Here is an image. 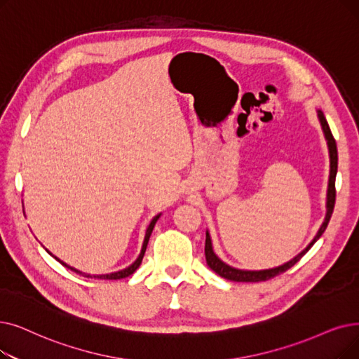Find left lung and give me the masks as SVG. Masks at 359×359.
Listing matches in <instances>:
<instances>
[{"instance_id":"left-lung-1","label":"left lung","mask_w":359,"mask_h":359,"mask_svg":"<svg viewBox=\"0 0 359 359\" xmlns=\"http://www.w3.org/2000/svg\"><path fill=\"white\" fill-rule=\"evenodd\" d=\"M317 117L318 121L321 124V130L324 133V137L327 141V148H329V157H330V175H329V184H327V198H325V217L324 222L320 226L317 235L314 236V239L308 243V246L301 251L298 255L293 257L290 261L282 264V266L274 267V269H267V270H241V269H235L226 264L223 259H220L217 257V254L214 252L212 248V241H211V235L210 231L207 230L205 233V259L208 267L217 273L220 277L231 280V282H264V280H270L276 276H278L280 273H283L286 270H289L290 267H293L296 262H298L313 245L321 238V235L324 233V230L327 229V224L330 222V217L333 214V208H334V201H336V189H334V182H336V175H337V148H336V141L330 132L329 123H327L324 113L321 110H317Z\"/></svg>"}]
</instances>
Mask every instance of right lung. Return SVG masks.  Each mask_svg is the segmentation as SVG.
<instances>
[{"label": "right lung", "mask_w": 359, "mask_h": 359, "mask_svg": "<svg viewBox=\"0 0 359 359\" xmlns=\"http://www.w3.org/2000/svg\"><path fill=\"white\" fill-rule=\"evenodd\" d=\"M161 217V212L160 214H157L155 215L152 220H151V223L148 224V227H147V231H145V238H144V243H142V249H141V254H139V257L130 264L129 267H126V269H123V270H120V271H114V273H110V274H86V273H83V271H81V270H77V269H74V267H72V266H69V264H66L65 261H61L60 258H57L54 254H51L48 249H46L45 246V251L48 252L53 258H55L60 264H63L65 267H67L69 270H72V271H74V273H77V274H82V276H85V277H90V278H104V280H118V278H124V277H129V276H132L137 269H139V266H141V262H142V258H144V255H145V251H147V246H148V241H149V238H151V233H152V230H154V226H155V223L158 222V218Z\"/></svg>", "instance_id": "right-lung-1"}]
</instances>
